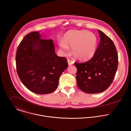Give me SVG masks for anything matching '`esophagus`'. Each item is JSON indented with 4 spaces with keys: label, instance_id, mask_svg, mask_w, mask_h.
Here are the masks:
<instances>
[{
    "label": "esophagus",
    "instance_id": "esophagus-1",
    "mask_svg": "<svg viewBox=\"0 0 131 131\" xmlns=\"http://www.w3.org/2000/svg\"><path fill=\"white\" fill-rule=\"evenodd\" d=\"M67 62H68V65H71L73 64V62L70 60H67Z\"/></svg>",
    "mask_w": 131,
    "mask_h": 131
}]
</instances>
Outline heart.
Masks as SVG:
<instances>
[{
	"instance_id": "b5f03b06",
	"label": "heart",
	"mask_w": 131,
	"mask_h": 131,
	"mask_svg": "<svg viewBox=\"0 0 131 131\" xmlns=\"http://www.w3.org/2000/svg\"><path fill=\"white\" fill-rule=\"evenodd\" d=\"M98 45L96 36L85 30H71L64 35L63 41L59 42L61 50L67 53L69 47L74 58L81 61L91 59L95 55Z\"/></svg>"
}]
</instances>
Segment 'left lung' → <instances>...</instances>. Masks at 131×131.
I'll use <instances>...</instances> for the list:
<instances>
[{
	"label": "left lung",
	"instance_id": "8db88e82",
	"mask_svg": "<svg viewBox=\"0 0 131 131\" xmlns=\"http://www.w3.org/2000/svg\"><path fill=\"white\" fill-rule=\"evenodd\" d=\"M101 41L95 55L83 63H74L77 84L83 92L95 94L104 92L113 82L118 65L116 48L112 40L98 30Z\"/></svg>",
	"mask_w": 131,
	"mask_h": 131
}]
</instances>
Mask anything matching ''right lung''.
<instances>
[{
	"label": "right lung",
	"instance_id": "1",
	"mask_svg": "<svg viewBox=\"0 0 131 131\" xmlns=\"http://www.w3.org/2000/svg\"><path fill=\"white\" fill-rule=\"evenodd\" d=\"M15 59L21 82L38 94H49L57 89L59 78L68 65L65 58L56 54L53 40L41 39L39 31L25 36L17 49Z\"/></svg>",
	"mask_w": 131,
	"mask_h": 131
}]
</instances>
